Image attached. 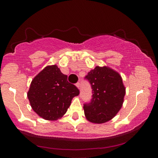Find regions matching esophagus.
<instances>
[{
  "label": "esophagus",
  "instance_id": "1",
  "mask_svg": "<svg viewBox=\"0 0 158 158\" xmlns=\"http://www.w3.org/2000/svg\"><path fill=\"white\" fill-rule=\"evenodd\" d=\"M76 85H77V88H79V89H80V82H77V84H76Z\"/></svg>",
  "mask_w": 158,
  "mask_h": 158
}]
</instances>
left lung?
<instances>
[{
  "label": "left lung",
  "mask_w": 158,
  "mask_h": 158,
  "mask_svg": "<svg viewBox=\"0 0 158 158\" xmlns=\"http://www.w3.org/2000/svg\"><path fill=\"white\" fill-rule=\"evenodd\" d=\"M92 88V99L84 104L87 119L104 123L111 119L122 108L126 89L122 77L108 67H96L85 77Z\"/></svg>",
  "instance_id": "obj_1"
}]
</instances>
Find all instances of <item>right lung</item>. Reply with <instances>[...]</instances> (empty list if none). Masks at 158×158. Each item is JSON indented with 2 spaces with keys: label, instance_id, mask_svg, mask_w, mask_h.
<instances>
[{
  "label": "right lung",
  "instance_id": "obj_1",
  "mask_svg": "<svg viewBox=\"0 0 158 158\" xmlns=\"http://www.w3.org/2000/svg\"><path fill=\"white\" fill-rule=\"evenodd\" d=\"M79 94L77 87L56 65L47 66L34 78L27 97L34 111L43 119L56 120L66 113L72 99Z\"/></svg>",
  "mask_w": 158,
  "mask_h": 158
}]
</instances>
